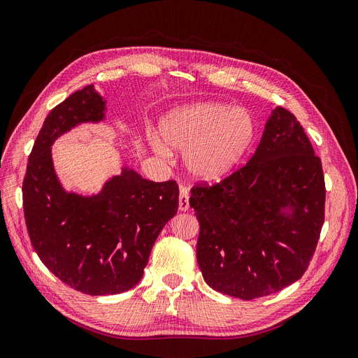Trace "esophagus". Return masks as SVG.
Instances as JSON below:
<instances>
[{"instance_id":"esophagus-1","label":"esophagus","mask_w":358,"mask_h":358,"mask_svg":"<svg viewBox=\"0 0 358 358\" xmlns=\"http://www.w3.org/2000/svg\"><path fill=\"white\" fill-rule=\"evenodd\" d=\"M190 208V201H189V189L184 187V185H180V210L185 212Z\"/></svg>"}]
</instances>
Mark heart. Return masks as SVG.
<instances>
[{"label": "heart", "mask_w": 358, "mask_h": 358, "mask_svg": "<svg viewBox=\"0 0 358 358\" xmlns=\"http://www.w3.org/2000/svg\"><path fill=\"white\" fill-rule=\"evenodd\" d=\"M161 141L150 134L153 149L162 157L185 150L189 174L203 182L228 177L255 141V122L241 108L221 103H194L176 108L159 124Z\"/></svg>", "instance_id": "heart-1"}]
</instances>
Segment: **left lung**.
<instances>
[{"label": "left lung", "instance_id": "1", "mask_svg": "<svg viewBox=\"0 0 358 358\" xmlns=\"http://www.w3.org/2000/svg\"><path fill=\"white\" fill-rule=\"evenodd\" d=\"M324 197L320 158L294 114L276 106L250 161L192 189L206 284L253 300L299 281L316 250Z\"/></svg>", "mask_w": 358, "mask_h": 358}]
</instances>
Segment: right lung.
Instances as JSON below:
<instances>
[{"label": "right lung", "instance_id": "obj_1", "mask_svg": "<svg viewBox=\"0 0 358 358\" xmlns=\"http://www.w3.org/2000/svg\"><path fill=\"white\" fill-rule=\"evenodd\" d=\"M106 101L89 85L45 118L30 152L23 209L30 241L43 265L89 295L129 291L143 276L152 247L178 209L176 181L153 182L124 165L96 194L67 192L51 148L83 122L105 120Z\"/></svg>", "mask_w": 358, "mask_h": 358}]
</instances>
